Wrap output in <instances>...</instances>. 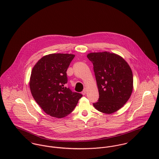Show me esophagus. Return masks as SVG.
<instances>
[{
	"mask_svg": "<svg viewBox=\"0 0 159 159\" xmlns=\"http://www.w3.org/2000/svg\"><path fill=\"white\" fill-rule=\"evenodd\" d=\"M86 91H87V90H86V88H84V90H83V92H82V94H83V95H85V94L86 93Z\"/></svg>",
	"mask_w": 159,
	"mask_h": 159,
	"instance_id": "esophagus-1",
	"label": "esophagus"
}]
</instances>
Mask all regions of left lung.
<instances>
[{
	"label": "left lung",
	"mask_w": 159,
	"mask_h": 159,
	"mask_svg": "<svg viewBox=\"0 0 159 159\" xmlns=\"http://www.w3.org/2000/svg\"><path fill=\"white\" fill-rule=\"evenodd\" d=\"M93 66L99 93L93 105L98 111L113 113L128 101L133 91V73L127 62L110 52H91L87 55Z\"/></svg>",
	"instance_id": "8db88e82"
}]
</instances>
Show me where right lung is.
<instances>
[{"mask_svg": "<svg viewBox=\"0 0 159 159\" xmlns=\"http://www.w3.org/2000/svg\"><path fill=\"white\" fill-rule=\"evenodd\" d=\"M74 57L71 54H50L42 57L32 68L29 81L32 97L52 117L67 116L83 96L66 86V72Z\"/></svg>", "mask_w": 159, "mask_h": 159, "instance_id": "right-lung-1", "label": "right lung"}]
</instances>
